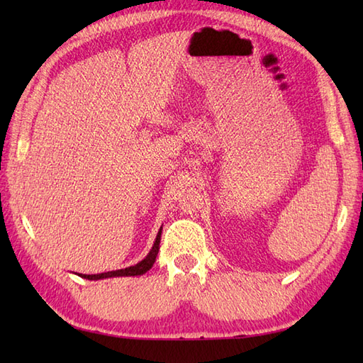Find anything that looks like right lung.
Masks as SVG:
<instances>
[{"label":"right lung","instance_id":"obj_1","mask_svg":"<svg viewBox=\"0 0 363 363\" xmlns=\"http://www.w3.org/2000/svg\"><path fill=\"white\" fill-rule=\"evenodd\" d=\"M160 234H162V228H160L159 234L156 237V242H154L152 250L150 251L148 256H146L142 262H138L137 265L123 268V269H115V272H107V273H99V274H79V276L84 277V279L95 281V279H106V277H113V276H138V274L146 273L152 267L154 262H156V256H157V252H159Z\"/></svg>","mask_w":363,"mask_h":363}]
</instances>
